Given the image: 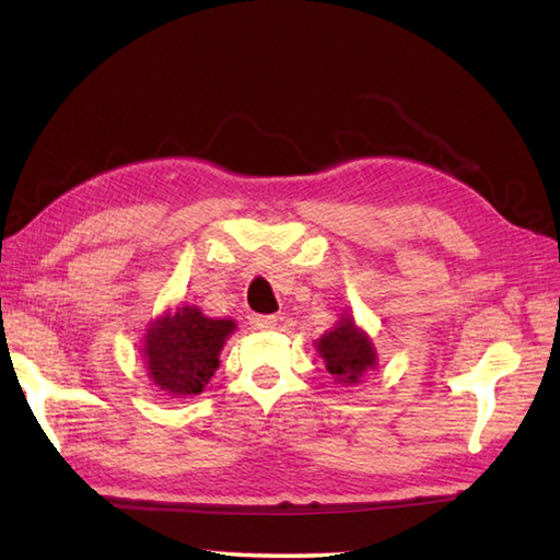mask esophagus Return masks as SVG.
Wrapping results in <instances>:
<instances>
[{
  "mask_svg": "<svg viewBox=\"0 0 560 560\" xmlns=\"http://www.w3.org/2000/svg\"><path fill=\"white\" fill-rule=\"evenodd\" d=\"M248 324L254 326V328H258V330H270V328L278 326V316H272V314H250L248 316Z\"/></svg>",
  "mask_w": 560,
  "mask_h": 560,
  "instance_id": "1",
  "label": "esophagus"
}]
</instances>
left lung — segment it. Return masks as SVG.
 Masks as SVG:
<instances>
[{
	"instance_id": "8db88e82",
	"label": "left lung",
	"mask_w": 560,
	"mask_h": 560,
	"mask_svg": "<svg viewBox=\"0 0 560 560\" xmlns=\"http://www.w3.org/2000/svg\"><path fill=\"white\" fill-rule=\"evenodd\" d=\"M316 350L324 358L328 374L338 384H358L364 372L374 370L376 364V352L370 336L358 328L355 318L348 314L340 316V322L318 338Z\"/></svg>"
}]
</instances>
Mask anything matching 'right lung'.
Here are the masks:
<instances>
[{"label":"right lung","instance_id":"right-lung-1","mask_svg":"<svg viewBox=\"0 0 560 560\" xmlns=\"http://www.w3.org/2000/svg\"><path fill=\"white\" fill-rule=\"evenodd\" d=\"M234 328L232 318H210L188 304L156 318L142 348L150 382L171 398L200 394L220 368V352Z\"/></svg>","mask_w":560,"mask_h":560}]
</instances>
